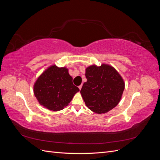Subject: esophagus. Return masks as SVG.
I'll list each match as a JSON object with an SVG mask.
<instances>
[{
	"mask_svg": "<svg viewBox=\"0 0 160 160\" xmlns=\"http://www.w3.org/2000/svg\"><path fill=\"white\" fill-rule=\"evenodd\" d=\"M81 88H82V85H79V89L81 90Z\"/></svg>",
	"mask_w": 160,
	"mask_h": 160,
	"instance_id": "34e87169",
	"label": "esophagus"
}]
</instances>
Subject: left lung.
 <instances>
[{
  "label": "left lung",
  "mask_w": 160,
  "mask_h": 160,
  "mask_svg": "<svg viewBox=\"0 0 160 160\" xmlns=\"http://www.w3.org/2000/svg\"><path fill=\"white\" fill-rule=\"evenodd\" d=\"M85 82L80 93L87 107L93 112L108 113L118 105L125 89L122 77L113 67L103 63L85 69Z\"/></svg>",
  "instance_id": "obj_1"
}]
</instances>
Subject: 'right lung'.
<instances>
[{"label":"right lung","instance_id":"add662e5","mask_svg":"<svg viewBox=\"0 0 160 160\" xmlns=\"http://www.w3.org/2000/svg\"><path fill=\"white\" fill-rule=\"evenodd\" d=\"M79 89L72 83V78L65 67L52 65L38 77L33 92L38 103L45 108L58 111L69 105Z\"/></svg>","mask_w":160,"mask_h":160}]
</instances>
